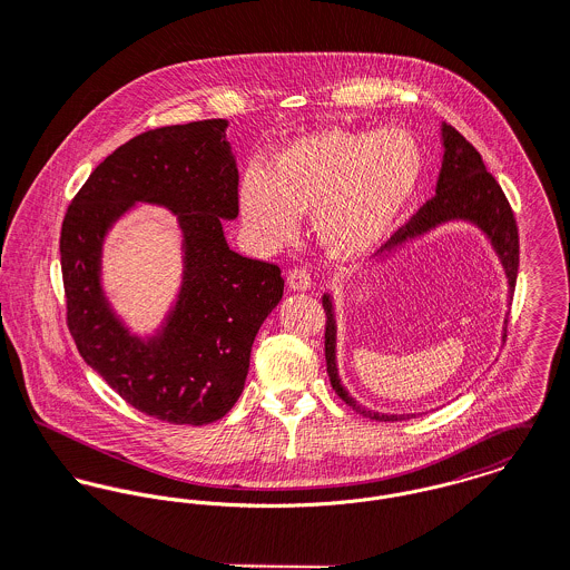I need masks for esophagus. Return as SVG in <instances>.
<instances>
[{"label":"esophagus","instance_id":"esophagus-1","mask_svg":"<svg viewBox=\"0 0 570 570\" xmlns=\"http://www.w3.org/2000/svg\"><path fill=\"white\" fill-rule=\"evenodd\" d=\"M286 284L291 291H297V293H304V291H311V275L304 271V268H293L288 271L286 275Z\"/></svg>","mask_w":570,"mask_h":570}]
</instances>
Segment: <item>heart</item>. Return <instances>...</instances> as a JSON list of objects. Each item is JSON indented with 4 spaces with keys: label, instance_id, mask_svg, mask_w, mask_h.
Wrapping results in <instances>:
<instances>
[{
    "label": "heart",
    "instance_id": "heart-1",
    "mask_svg": "<svg viewBox=\"0 0 570 570\" xmlns=\"http://www.w3.org/2000/svg\"><path fill=\"white\" fill-rule=\"evenodd\" d=\"M424 177L420 141L404 128H323L279 148L264 173L243 175L238 207L255 243L286 247L313 212L323 252L354 264L386 243Z\"/></svg>",
    "mask_w": 570,
    "mask_h": 570
}]
</instances>
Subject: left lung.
Wrapping results in <instances>:
<instances>
[{
  "label": "left lung",
  "mask_w": 570,
  "mask_h": 570,
  "mask_svg": "<svg viewBox=\"0 0 570 570\" xmlns=\"http://www.w3.org/2000/svg\"><path fill=\"white\" fill-rule=\"evenodd\" d=\"M442 168L435 186V196L402 227L397 229L391 240L380 247V259L404 252L415 240L429 236L431 232L440 229L448 223H465L476 227L485 240L490 243L492 252L499 257L501 268L507 277V304H511V295L515 288L518 275V227L513 212L507 203L505 194L497 179L485 170V164L476 148L456 130L442 122ZM327 323H325V361H327V376L332 389L338 397L352 406L356 413L376 420V422H402L415 417V413H379L374 409H365L356 402L354 395L345 389L338 376L336 363V313L334 299L330 293L321 297ZM507 336V318L503 325V341Z\"/></svg>",
  "instance_id": "obj_1"
}]
</instances>
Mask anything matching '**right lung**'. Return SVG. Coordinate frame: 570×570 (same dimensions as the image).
<instances>
[{"mask_svg": "<svg viewBox=\"0 0 570 570\" xmlns=\"http://www.w3.org/2000/svg\"><path fill=\"white\" fill-rule=\"evenodd\" d=\"M227 120L155 128L111 153L73 196L61 229L67 325L82 361L130 406L170 424L220 420L240 397L255 334L282 302L279 266L229 249L238 168ZM148 202L178 216L183 282L163 323L129 330L101 279L112 225Z\"/></svg>", "mask_w": 570, "mask_h": 570, "instance_id": "add662e5", "label": "right lung"}]
</instances>
